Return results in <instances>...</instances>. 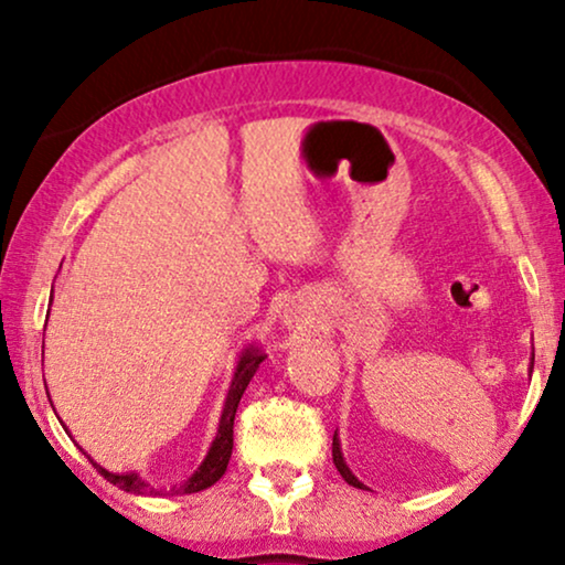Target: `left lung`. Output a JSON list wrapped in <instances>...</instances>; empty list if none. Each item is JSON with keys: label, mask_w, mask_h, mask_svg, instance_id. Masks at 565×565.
<instances>
[{"label": "left lung", "mask_w": 565, "mask_h": 565, "mask_svg": "<svg viewBox=\"0 0 565 565\" xmlns=\"http://www.w3.org/2000/svg\"><path fill=\"white\" fill-rule=\"evenodd\" d=\"M532 362H535V358H532ZM331 458H334V466H337V470L339 473H342V478L350 486H354V489H362V483L358 481V478L352 476V470L347 468V462H344V458H342V447H339V437H337V431H334V443H331Z\"/></svg>", "instance_id": "1"}]
</instances>
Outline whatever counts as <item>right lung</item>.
<instances>
[{
  "mask_svg": "<svg viewBox=\"0 0 565 565\" xmlns=\"http://www.w3.org/2000/svg\"><path fill=\"white\" fill-rule=\"evenodd\" d=\"M267 354L259 350V347H249V350L242 352V358H238V365H236V373H234V381H231V388H228V396H226V404H223V412H221V422H218V431H215V439L211 445V450H207L205 460L200 462V468L192 473L188 481L180 483V486H172L169 491H161V489H151V483H146L138 478V473H110V470L99 468L97 462V470L103 473L107 481L113 486H118V489L128 491V493H153V497H161V493H198L207 489V486H213L218 478L226 473L228 468V460H231V450H234V419H236V408H238V401H242L246 385L257 373V367L262 365V360H265Z\"/></svg>",
  "mask_w": 565,
  "mask_h": 565,
  "instance_id": "obj_1",
  "label": "right lung"
}]
</instances>
